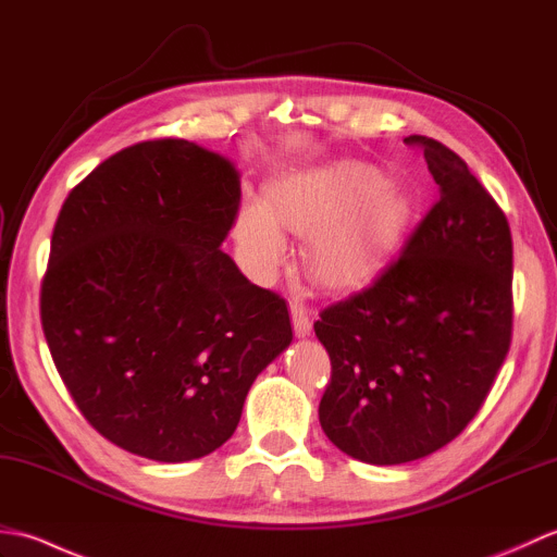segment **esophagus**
Returning a JSON list of instances; mask_svg holds the SVG:
<instances>
[{
    "mask_svg": "<svg viewBox=\"0 0 557 557\" xmlns=\"http://www.w3.org/2000/svg\"><path fill=\"white\" fill-rule=\"evenodd\" d=\"M289 313H292V327L297 337H309L311 335V311L301 304H289Z\"/></svg>",
    "mask_w": 557,
    "mask_h": 557,
    "instance_id": "1",
    "label": "esophagus"
}]
</instances>
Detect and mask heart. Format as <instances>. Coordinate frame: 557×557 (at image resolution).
I'll return each mask as SVG.
<instances>
[{"mask_svg":"<svg viewBox=\"0 0 557 557\" xmlns=\"http://www.w3.org/2000/svg\"><path fill=\"white\" fill-rule=\"evenodd\" d=\"M413 196L361 160H335L277 176L268 198L236 210L244 265L270 277L287 258V232L309 234L306 263L327 287H357L393 258L413 220Z\"/></svg>","mask_w":557,"mask_h":557,"instance_id":"1","label":"heart"}]
</instances>
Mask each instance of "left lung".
Returning a JSON list of instances; mask_svg holds the SVG:
<instances>
[{"label": "left lung", "mask_w": 557, "mask_h": 557, "mask_svg": "<svg viewBox=\"0 0 557 557\" xmlns=\"http://www.w3.org/2000/svg\"><path fill=\"white\" fill-rule=\"evenodd\" d=\"M417 146L441 200L369 289L313 325L333 363L318 419L366 465H405L467 429L512 337V236L457 152Z\"/></svg>", "instance_id": "1"}]
</instances>
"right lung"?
<instances>
[{"label": "right lung", "instance_id": "add662e5", "mask_svg": "<svg viewBox=\"0 0 557 557\" xmlns=\"http://www.w3.org/2000/svg\"><path fill=\"white\" fill-rule=\"evenodd\" d=\"M239 198L230 158L162 138L98 164L59 210L45 339L83 417L126 453L168 465L210 455L292 345L285 299L220 248Z\"/></svg>", "mask_w": 557, "mask_h": 557}]
</instances>
